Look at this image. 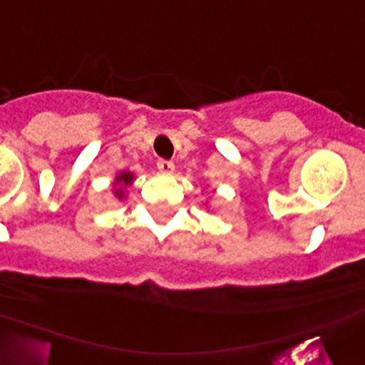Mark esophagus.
<instances>
[{
	"mask_svg": "<svg viewBox=\"0 0 365 365\" xmlns=\"http://www.w3.org/2000/svg\"><path fill=\"white\" fill-rule=\"evenodd\" d=\"M157 168H159V170L163 173H170V172H173V168H175V164H173L172 160L159 159V160H157Z\"/></svg>",
	"mask_w": 365,
	"mask_h": 365,
	"instance_id": "obj_1",
	"label": "esophagus"
}]
</instances>
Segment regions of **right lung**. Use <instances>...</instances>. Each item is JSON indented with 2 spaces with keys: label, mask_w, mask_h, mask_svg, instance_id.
I'll use <instances>...</instances> for the list:
<instances>
[{
  "label": "right lung",
  "mask_w": 365,
  "mask_h": 365,
  "mask_svg": "<svg viewBox=\"0 0 365 365\" xmlns=\"http://www.w3.org/2000/svg\"><path fill=\"white\" fill-rule=\"evenodd\" d=\"M131 180H133V175H131V173H120V175L117 177V182H122V185H124V186L130 185ZM124 186H120V188L117 190L118 197H122V195H124V193H122V188H124Z\"/></svg>",
  "instance_id": "1"
}]
</instances>
